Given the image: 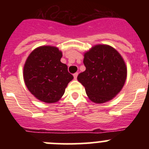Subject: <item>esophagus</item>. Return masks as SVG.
<instances>
[{
    "label": "esophagus",
    "mask_w": 149,
    "mask_h": 149,
    "mask_svg": "<svg viewBox=\"0 0 149 149\" xmlns=\"http://www.w3.org/2000/svg\"><path fill=\"white\" fill-rule=\"evenodd\" d=\"M73 75H74V79H77V75H78V73H77V72H76V73L74 74Z\"/></svg>",
    "instance_id": "obj_1"
}]
</instances>
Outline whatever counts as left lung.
Masks as SVG:
<instances>
[{
    "label": "left lung",
    "instance_id": "8db88e82",
    "mask_svg": "<svg viewBox=\"0 0 149 149\" xmlns=\"http://www.w3.org/2000/svg\"><path fill=\"white\" fill-rule=\"evenodd\" d=\"M86 70L77 76L88 98L103 104L115 98L127 78V66L120 54L108 45H96L84 53Z\"/></svg>",
    "mask_w": 149,
    "mask_h": 149
}]
</instances>
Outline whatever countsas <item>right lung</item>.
Masks as SVG:
<instances>
[{
  "label": "right lung",
  "mask_w": 149,
  "mask_h": 149,
  "mask_svg": "<svg viewBox=\"0 0 149 149\" xmlns=\"http://www.w3.org/2000/svg\"><path fill=\"white\" fill-rule=\"evenodd\" d=\"M62 56L58 48L43 45L35 48L26 60L24 81L30 93L39 101L48 104L58 101L74 78L67 65L60 61Z\"/></svg>",
  "instance_id": "add662e5"
}]
</instances>
